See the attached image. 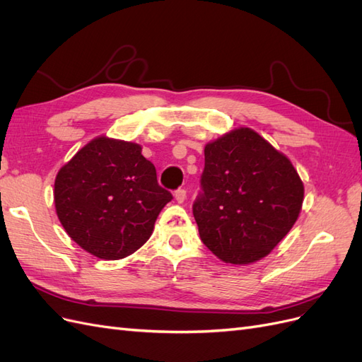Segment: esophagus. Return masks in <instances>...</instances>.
Masks as SVG:
<instances>
[{
    "label": "esophagus",
    "instance_id": "obj_1",
    "mask_svg": "<svg viewBox=\"0 0 362 362\" xmlns=\"http://www.w3.org/2000/svg\"><path fill=\"white\" fill-rule=\"evenodd\" d=\"M175 199H177L178 204H182L185 201V198H187V193H185L184 189H178L177 192H175Z\"/></svg>",
    "mask_w": 362,
    "mask_h": 362
}]
</instances>
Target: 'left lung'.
<instances>
[{
    "label": "left lung",
    "instance_id": "8db88e82",
    "mask_svg": "<svg viewBox=\"0 0 362 362\" xmlns=\"http://www.w3.org/2000/svg\"><path fill=\"white\" fill-rule=\"evenodd\" d=\"M193 216L204 245L229 264L267 257L298 221L303 182L290 158L247 127L208 141Z\"/></svg>",
    "mask_w": 362,
    "mask_h": 362
}]
</instances>
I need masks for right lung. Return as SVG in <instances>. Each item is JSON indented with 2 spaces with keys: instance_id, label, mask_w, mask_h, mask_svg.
<instances>
[{
  "instance_id": "obj_1",
  "label": "right lung",
  "mask_w": 362,
  "mask_h": 362,
  "mask_svg": "<svg viewBox=\"0 0 362 362\" xmlns=\"http://www.w3.org/2000/svg\"><path fill=\"white\" fill-rule=\"evenodd\" d=\"M170 201L141 146L105 136L84 145L54 182V204L64 231L101 259L125 258L144 246Z\"/></svg>"
}]
</instances>
